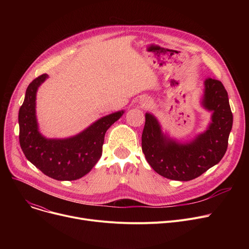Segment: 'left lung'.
<instances>
[{
    "mask_svg": "<svg viewBox=\"0 0 249 249\" xmlns=\"http://www.w3.org/2000/svg\"><path fill=\"white\" fill-rule=\"evenodd\" d=\"M203 105L209 111H213L212 123L207 131L187 144L167 139L161 133L158 120L151 114H145L142 151L159 175L169 179L191 180L217 164L224 156L233 115L228 94L220 81L206 80Z\"/></svg>",
    "mask_w": 249,
    "mask_h": 249,
    "instance_id": "8db88e82",
    "label": "left lung"
}]
</instances>
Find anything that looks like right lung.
Masks as SVG:
<instances>
[{"instance_id":"add662e5","label":"right lung","mask_w":249,"mask_h":249,"mask_svg":"<svg viewBox=\"0 0 249 249\" xmlns=\"http://www.w3.org/2000/svg\"><path fill=\"white\" fill-rule=\"evenodd\" d=\"M47 74L33 80L19 110V141L23 153L31 163L57 180H74L87 175L102 156L105 134L122 116L116 112L95 122L78 135L68 139H46L38 132L36 91Z\"/></svg>"}]
</instances>
